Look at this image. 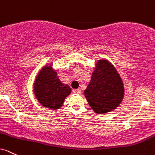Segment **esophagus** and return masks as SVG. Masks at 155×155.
<instances>
[{
	"instance_id": "obj_1",
	"label": "esophagus",
	"mask_w": 155,
	"mask_h": 155,
	"mask_svg": "<svg viewBox=\"0 0 155 155\" xmlns=\"http://www.w3.org/2000/svg\"><path fill=\"white\" fill-rule=\"evenodd\" d=\"M73 92H74V94H81V89H74L73 90Z\"/></svg>"
}]
</instances>
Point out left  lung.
<instances>
[{"label": "left lung", "instance_id": "8db88e82", "mask_svg": "<svg viewBox=\"0 0 155 155\" xmlns=\"http://www.w3.org/2000/svg\"><path fill=\"white\" fill-rule=\"evenodd\" d=\"M122 80L108 61L99 60L84 94L97 114H105L119 106L124 97Z\"/></svg>", "mask_w": 155, "mask_h": 155}]
</instances>
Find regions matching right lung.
Returning <instances> with one entry per match:
<instances>
[{"mask_svg":"<svg viewBox=\"0 0 155 155\" xmlns=\"http://www.w3.org/2000/svg\"><path fill=\"white\" fill-rule=\"evenodd\" d=\"M34 88L39 103L50 109L60 108L64 99L72 92L70 87L62 83L57 72L49 66H45L39 72Z\"/></svg>","mask_w":155,"mask_h":155,"instance_id":"1","label":"right lung"}]
</instances>
